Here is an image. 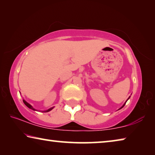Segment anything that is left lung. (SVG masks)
<instances>
[{
  "label": "left lung",
  "instance_id": "left-lung-1",
  "mask_svg": "<svg viewBox=\"0 0 155 155\" xmlns=\"http://www.w3.org/2000/svg\"><path fill=\"white\" fill-rule=\"evenodd\" d=\"M130 96H129V98H128V99H127V101H128V99H129V98H130ZM127 101H126V102H125V103H124V104H123V105H122V107H121V108H120V109H122V108H123V107H124V105H125V104H126V103H127Z\"/></svg>",
  "mask_w": 155,
  "mask_h": 155
}]
</instances>
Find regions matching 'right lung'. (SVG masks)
<instances>
[{"label": "right lung", "instance_id": "obj_1", "mask_svg": "<svg viewBox=\"0 0 155 155\" xmlns=\"http://www.w3.org/2000/svg\"><path fill=\"white\" fill-rule=\"evenodd\" d=\"M23 103H25V104L26 106H27L28 108H29V109H32V110H33V111H38V110H36L35 109H34L33 107L31 105V104H29V103H28L27 101H25V100H24L23 99ZM54 108V107H51V108H50V109H47V110H44V111H41V112H44V113H46V112H48V111H51V110Z\"/></svg>", "mask_w": 155, "mask_h": 155}]
</instances>
